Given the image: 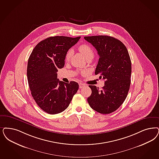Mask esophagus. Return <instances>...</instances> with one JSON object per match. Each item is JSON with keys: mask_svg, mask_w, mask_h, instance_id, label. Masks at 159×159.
I'll use <instances>...</instances> for the list:
<instances>
[{"mask_svg": "<svg viewBox=\"0 0 159 159\" xmlns=\"http://www.w3.org/2000/svg\"><path fill=\"white\" fill-rule=\"evenodd\" d=\"M86 86V85L84 84H83V83H79V88H80V89H82V88H84Z\"/></svg>", "mask_w": 159, "mask_h": 159, "instance_id": "esophagus-1", "label": "esophagus"}]
</instances>
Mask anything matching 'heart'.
Instances as JSON below:
<instances>
[{
    "mask_svg": "<svg viewBox=\"0 0 159 159\" xmlns=\"http://www.w3.org/2000/svg\"><path fill=\"white\" fill-rule=\"evenodd\" d=\"M79 50H80V52L82 53L83 56L85 58H87L89 56H93V50L92 48L86 44H81L79 47ZM71 55V50H69L67 51V53L66 55V60H69L70 57Z\"/></svg>",
    "mask_w": 159,
    "mask_h": 159,
    "instance_id": "heart-1",
    "label": "heart"
}]
</instances>
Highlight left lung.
Segmentation results:
<instances>
[{"mask_svg": "<svg viewBox=\"0 0 159 159\" xmlns=\"http://www.w3.org/2000/svg\"><path fill=\"white\" fill-rule=\"evenodd\" d=\"M96 48L99 59L95 75L104 80L102 90L90 85L92 94L88 98L90 106L102 114L117 109L125 100L130 86L131 60L125 45L109 36H85Z\"/></svg>", "mask_w": 159, "mask_h": 159, "instance_id": "8db88e82", "label": "left lung"}]
</instances>
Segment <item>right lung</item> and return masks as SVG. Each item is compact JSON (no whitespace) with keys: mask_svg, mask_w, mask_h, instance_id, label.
Returning <instances> with one entry per match:
<instances>
[{"mask_svg":"<svg viewBox=\"0 0 159 159\" xmlns=\"http://www.w3.org/2000/svg\"><path fill=\"white\" fill-rule=\"evenodd\" d=\"M80 38L49 37L40 42L29 56L27 76L31 94L39 106L48 114L66 110L78 90L77 83L59 81L57 72L65 66L67 51Z\"/></svg>","mask_w":159,"mask_h":159,"instance_id":"1","label":"right lung"}]
</instances>
